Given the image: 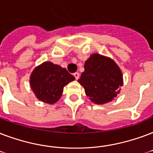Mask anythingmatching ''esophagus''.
I'll return each mask as SVG.
<instances>
[{"label":"esophagus","instance_id":"obj_1","mask_svg":"<svg viewBox=\"0 0 153 153\" xmlns=\"http://www.w3.org/2000/svg\"><path fill=\"white\" fill-rule=\"evenodd\" d=\"M73 76H75L76 80H78L79 77H80V74H79V73H73Z\"/></svg>","mask_w":153,"mask_h":153}]
</instances>
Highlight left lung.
<instances>
[{"label":"left lung","mask_w":153,"mask_h":153,"mask_svg":"<svg viewBox=\"0 0 153 153\" xmlns=\"http://www.w3.org/2000/svg\"><path fill=\"white\" fill-rule=\"evenodd\" d=\"M78 82L93 102L104 105L117 97L123 85V76L114 60L94 53L85 61V72Z\"/></svg>","instance_id":"left-lung-1"}]
</instances>
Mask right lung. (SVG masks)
Instances as JSON below:
<instances>
[{"label":"right lung","instance_id":"right-lung-1","mask_svg":"<svg viewBox=\"0 0 153 153\" xmlns=\"http://www.w3.org/2000/svg\"><path fill=\"white\" fill-rule=\"evenodd\" d=\"M74 80L65 68L45 61L31 73L30 86L38 100L53 105L60 98L64 87Z\"/></svg>","mask_w":153,"mask_h":153}]
</instances>
